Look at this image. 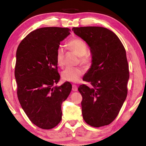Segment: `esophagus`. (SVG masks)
Masks as SVG:
<instances>
[{"mask_svg":"<svg viewBox=\"0 0 146 146\" xmlns=\"http://www.w3.org/2000/svg\"><path fill=\"white\" fill-rule=\"evenodd\" d=\"M72 90H73V91H77V90H78L77 86H76L75 85V84L72 85Z\"/></svg>","mask_w":146,"mask_h":146,"instance_id":"1","label":"esophagus"}]
</instances>
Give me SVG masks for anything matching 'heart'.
<instances>
[{
  "mask_svg": "<svg viewBox=\"0 0 146 146\" xmlns=\"http://www.w3.org/2000/svg\"><path fill=\"white\" fill-rule=\"evenodd\" d=\"M67 48L79 56L80 62L83 64H87L90 62L88 56L86 55L88 51V47L86 42L80 38H73L68 42L66 44ZM64 49L60 47L56 51V64L62 67L64 64ZM84 70L82 68H68L61 73V76L64 81L71 82H77L80 76L83 75Z\"/></svg>",
  "mask_w": 146,
  "mask_h": 146,
  "instance_id": "heart-1",
  "label": "heart"
}]
</instances>
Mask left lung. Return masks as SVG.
I'll list each match as a JSON object with an SVG mask.
<instances>
[{
  "label": "left lung",
  "mask_w": 146,
  "mask_h": 146,
  "mask_svg": "<svg viewBox=\"0 0 146 146\" xmlns=\"http://www.w3.org/2000/svg\"><path fill=\"white\" fill-rule=\"evenodd\" d=\"M76 35L90 48L91 65L78 91L82 96L84 120L91 126L110 124L119 113L126 98L129 78L126 53L118 36L110 29L97 26L73 28Z\"/></svg>",
  "instance_id": "1"
}]
</instances>
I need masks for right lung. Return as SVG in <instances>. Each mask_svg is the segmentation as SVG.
<instances>
[{
    "instance_id": "add662e5",
    "label": "right lung",
    "mask_w": 146,
    "mask_h": 146,
    "mask_svg": "<svg viewBox=\"0 0 146 146\" xmlns=\"http://www.w3.org/2000/svg\"><path fill=\"white\" fill-rule=\"evenodd\" d=\"M67 28L46 27L31 32L18 46L15 76L21 107L35 125L44 129L62 119V104L72 89L69 82L55 86L60 76L56 51L70 35Z\"/></svg>"
}]
</instances>
